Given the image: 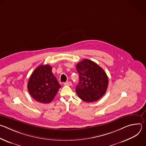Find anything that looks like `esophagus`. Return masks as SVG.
<instances>
[{"label":"esophagus","mask_w":146,"mask_h":146,"mask_svg":"<svg viewBox=\"0 0 146 146\" xmlns=\"http://www.w3.org/2000/svg\"><path fill=\"white\" fill-rule=\"evenodd\" d=\"M64 85L65 86H71L72 85V83L71 81H68L64 83Z\"/></svg>","instance_id":"obj_1"}]
</instances>
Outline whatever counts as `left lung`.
I'll list each match as a JSON object with an SVG mask.
<instances>
[{"label": "left lung", "mask_w": 146, "mask_h": 146, "mask_svg": "<svg viewBox=\"0 0 146 146\" xmlns=\"http://www.w3.org/2000/svg\"><path fill=\"white\" fill-rule=\"evenodd\" d=\"M79 82L76 88L78 97L86 102L97 101L106 92L109 80L104 71L95 62L85 59L76 65Z\"/></svg>", "instance_id": "8db88e82"}]
</instances>
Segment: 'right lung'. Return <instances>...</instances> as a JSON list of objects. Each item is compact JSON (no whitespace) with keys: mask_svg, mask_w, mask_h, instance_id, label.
<instances>
[{"mask_svg":"<svg viewBox=\"0 0 146 146\" xmlns=\"http://www.w3.org/2000/svg\"><path fill=\"white\" fill-rule=\"evenodd\" d=\"M60 85L48 65L38 66L30 76L28 90L32 97L42 103H50L56 95Z\"/></svg>","mask_w":146,"mask_h":146,"instance_id":"add662e5","label":"right lung"}]
</instances>
